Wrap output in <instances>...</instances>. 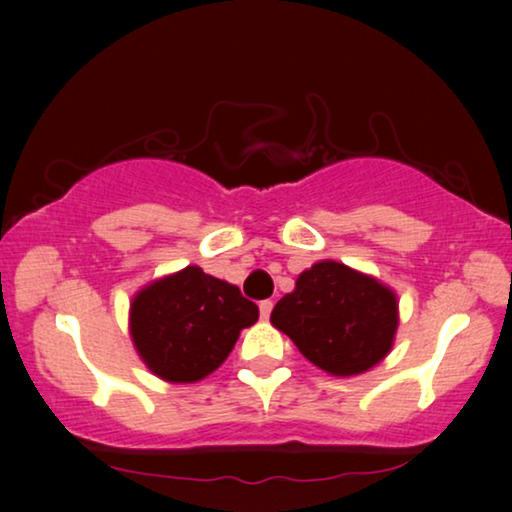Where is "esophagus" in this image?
<instances>
[{"label": "esophagus", "instance_id": "1", "mask_svg": "<svg viewBox=\"0 0 512 512\" xmlns=\"http://www.w3.org/2000/svg\"><path fill=\"white\" fill-rule=\"evenodd\" d=\"M258 310H261V317L268 319L270 312H272V300H263L261 305H258Z\"/></svg>", "mask_w": 512, "mask_h": 512}]
</instances>
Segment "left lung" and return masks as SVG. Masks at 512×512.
Returning a JSON list of instances; mask_svg holds the SVG:
<instances>
[{
  "instance_id": "left-lung-1",
  "label": "left lung",
  "mask_w": 512,
  "mask_h": 512,
  "mask_svg": "<svg viewBox=\"0 0 512 512\" xmlns=\"http://www.w3.org/2000/svg\"><path fill=\"white\" fill-rule=\"evenodd\" d=\"M270 321L314 366L349 377L366 373L391 352L398 300L375 277L319 261L300 272L296 289L279 300Z\"/></svg>"
}]
</instances>
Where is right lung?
Wrapping results in <instances>:
<instances>
[{"mask_svg": "<svg viewBox=\"0 0 512 512\" xmlns=\"http://www.w3.org/2000/svg\"><path fill=\"white\" fill-rule=\"evenodd\" d=\"M256 319V303L198 265L156 279L130 303L137 354L153 375L174 384L214 373Z\"/></svg>", "mask_w": 512, "mask_h": 512, "instance_id": "1", "label": "right lung"}]
</instances>
